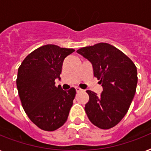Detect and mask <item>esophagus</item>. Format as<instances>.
Segmentation results:
<instances>
[{"mask_svg":"<svg viewBox=\"0 0 151 151\" xmlns=\"http://www.w3.org/2000/svg\"><path fill=\"white\" fill-rule=\"evenodd\" d=\"M75 90H76V91H77V92H80V91H81L82 89H81V88H78V87H76Z\"/></svg>","mask_w":151,"mask_h":151,"instance_id":"esophagus-1","label":"esophagus"}]
</instances>
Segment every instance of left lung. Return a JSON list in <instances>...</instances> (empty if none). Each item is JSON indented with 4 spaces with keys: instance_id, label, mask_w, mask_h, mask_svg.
<instances>
[{
    "instance_id": "8db88e82",
    "label": "left lung",
    "mask_w": 151,
    "mask_h": 151,
    "mask_svg": "<svg viewBox=\"0 0 151 151\" xmlns=\"http://www.w3.org/2000/svg\"><path fill=\"white\" fill-rule=\"evenodd\" d=\"M77 52L91 63L94 76L103 88L100 95L87 91L89 101L84 110L88 119L100 129L115 127L127 114L135 95L138 80L135 64L117 48L105 42L81 48Z\"/></svg>"
}]
</instances>
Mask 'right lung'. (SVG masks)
<instances>
[{
    "instance_id": "obj_1",
    "label": "right lung",
    "mask_w": 151,
    "mask_h": 151,
    "mask_svg": "<svg viewBox=\"0 0 151 151\" xmlns=\"http://www.w3.org/2000/svg\"><path fill=\"white\" fill-rule=\"evenodd\" d=\"M74 51L51 44L42 46L28 55L18 68L16 83L23 109L43 130L62 127L73 105L75 89L63 91L55 86V80H60L63 60Z\"/></svg>"
}]
</instances>
